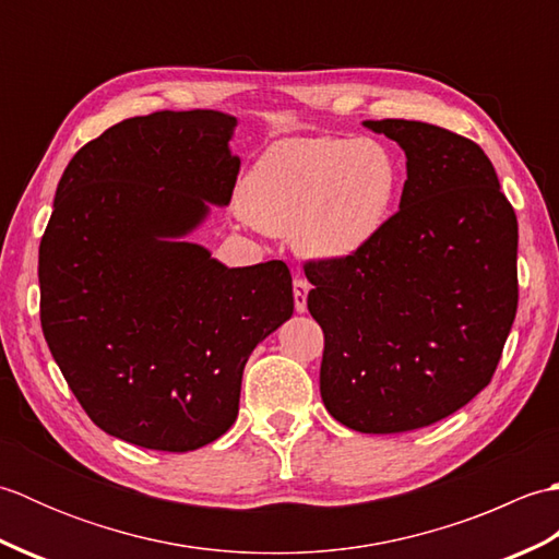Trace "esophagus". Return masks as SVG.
<instances>
[{
	"label": "esophagus",
	"instance_id": "obj_1",
	"mask_svg": "<svg viewBox=\"0 0 559 559\" xmlns=\"http://www.w3.org/2000/svg\"><path fill=\"white\" fill-rule=\"evenodd\" d=\"M310 283H307L305 278L295 276L293 281V298H295V310L298 312H307V293H310Z\"/></svg>",
	"mask_w": 559,
	"mask_h": 559
}]
</instances>
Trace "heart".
I'll list each match as a JSON object with an SVG mask.
<instances>
[{
  "label": "heart",
  "instance_id": "1",
  "mask_svg": "<svg viewBox=\"0 0 559 559\" xmlns=\"http://www.w3.org/2000/svg\"><path fill=\"white\" fill-rule=\"evenodd\" d=\"M399 165L377 139L288 136L261 153L240 189L242 216L271 235H293L302 254L348 259L386 228Z\"/></svg>",
  "mask_w": 559,
  "mask_h": 559
}]
</instances>
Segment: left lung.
Listing matches in <instances>:
<instances>
[{"mask_svg": "<svg viewBox=\"0 0 559 559\" xmlns=\"http://www.w3.org/2000/svg\"><path fill=\"white\" fill-rule=\"evenodd\" d=\"M406 151L401 209L348 259H307L326 411L370 435L427 427L490 384L519 305L516 213L485 151L444 127L365 122Z\"/></svg>", "mask_w": 559, "mask_h": 559, "instance_id": "obj_1", "label": "left lung"}]
</instances>
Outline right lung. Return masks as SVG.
Masks as SVG:
<instances>
[{
    "label": "right lung",
    "mask_w": 559,
    "mask_h": 559,
    "mask_svg": "<svg viewBox=\"0 0 559 559\" xmlns=\"http://www.w3.org/2000/svg\"><path fill=\"white\" fill-rule=\"evenodd\" d=\"M235 117L158 110L88 141L57 185L40 240V324L103 432L192 451L230 430L247 358L293 314L286 261L228 269L173 242L225 206Z\"/></svg>",
    "instance_id": "add662e5"
}]
</instances>
